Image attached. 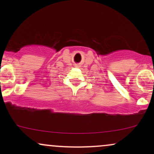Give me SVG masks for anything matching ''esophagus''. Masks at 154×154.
<instances>
[{
    "instance_id": "esophagus-1",
    "label": "esophagus",
    "mask_w": 154,
    "mask_h": 154,
    "mask_svg": "<svg viewBox=\"0 0 154 154\" xmlns=\"http://www.w3.org/2000/svg\"><path fill=\"white\" fill-rule=\"evenodd\" d=\"M76 66H79V65H78V64H77V65H76Z\"/></svg>"
}]
</instances>
